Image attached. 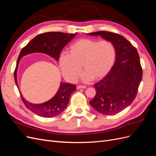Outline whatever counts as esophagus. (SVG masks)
Returning <instances> with one entry per match:
<instances>
[{
    "label": "esophagus",
    "mask_w": 156,
    "mask_h": 156,
    "mask_svg": "<svg viewBox=\"0 0 156 156\" xmlns=\"http://www.w3.org/2000/svg\"><path fill=\"white\" fill-rule=\"evenodd\" d=\"M87 88V87L85 86V85H79V86H77V90H79V89H84V88Z\"/></svg>",
    "instance_id": "1"
}]
</instances>
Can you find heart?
Returning <instances> with one entry per match:
<instances>
[{
	"label": "heart",
	"mask_w": 156,
	"mask_h": 156,
	"mask_svg": "<svg viewBox=\"0 0 156 156\" xmlns=\"http://www.w3.org/2000/svg\"><path fill=\"white\" fill-rule=\"evenodd\" d=\"M116 51L115 45L108 40L81 39L70 45L69 53H62L59 66L63 76L69 82L76 81L82 71L83 81L99 80L108 73L115 64Z\"/></svg>",
	"instance_id": "1"
}]
</instances>
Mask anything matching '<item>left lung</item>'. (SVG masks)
I'll use <instances>...</instances> for the list:
<instances>
[{"mask_svg": "<svg viewBox=\"0 0 156 156\" xmlns=\"http://www.w3.org/2000/svg\"><path fill=\"white\" fill-rule=\"evenodd\" d=\"M100 36L116 48V61L106 76L94 84L96 94L90 101L91 107L105 115L117 114L129 106L136 96L143 77L137 51L124 36L115 33L98 31L87 34Z\"/></svg>", "mask_w": 156, "mask_h": 156, "instance_id": "8db88e82", "label": "left lung"}]
</instances>
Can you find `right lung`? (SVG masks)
Here are the masks:
<instances>
[{"label": "right lung", "mask_w": 156, "mask_h": 156, "mask_svg": "<svg viewBox=\"0 0 156 156\" xmlns=\"http://www.w3.org/2000/svg\"><path fill=\"white\" fill-rule=\"evenodd\" d=\"M77 34V33L69 34L60 32H51L40 34L33 38L21 51L14 72V79L20 92L23 102L26 107L34 114L45 118H52L60 115L68 106L71 95L76 90V86L68 83L60 82L57 92L51 100L40 104L28 101L21 93L17 83V69L21 59L27 55L40 53L48 55L58 61L61 51Z\"/></svg>", "instance_id": "1"}]
</instances>
